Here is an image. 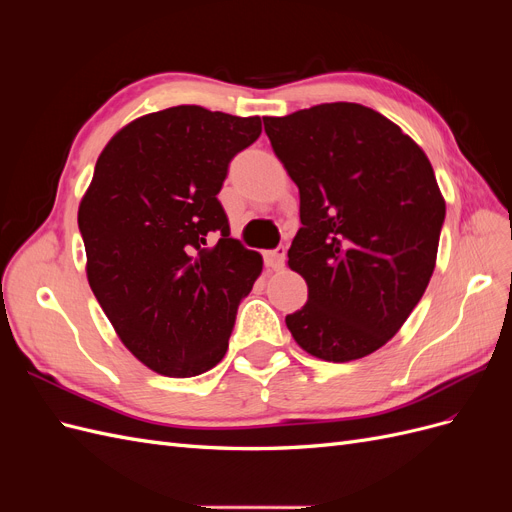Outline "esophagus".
Listing matches in <instances>:
<instances>
[{
  "instance_id": "obj_1",
  "label": "esophagus",
  "mask_w": 512,
  "mask_h": 512,
  "mask_svg": "<svg viewBox=\"0 0 512 512\" xmlns=\"http://www.w3.org/2000/svg\"><path fill=\"white\" fill-rule=\"evenodd\" d=\"M284 262H286V247L284 245L275 247V250H271V252H265V265L269 269H275V271L282 269Z\"/></svg>"
}]
</instances>
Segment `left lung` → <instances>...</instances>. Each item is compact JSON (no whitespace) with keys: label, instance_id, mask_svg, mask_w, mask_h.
Wrapping results in <instances>:
<instances>
[{"label":"left lung","instance_id":"obj_1","mask_svg":"<svg viewBox=\"0 0 512 512\" xmlns=\"http://www.w3.org/2000/svg\"><path fill=\"white\" fill-rule=\"evenodd\" d=\"M262 121L301 196L288 267L307 303L286 327L322 361L361 359L401 329L431 280L446 215L436 175L408 134L361 104Z\"/></svg>","mask_w":512,"mask_h":512}]
</instances>
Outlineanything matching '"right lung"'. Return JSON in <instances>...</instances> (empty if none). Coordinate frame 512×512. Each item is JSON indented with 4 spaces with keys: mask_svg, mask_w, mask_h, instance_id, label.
Instances as JSON below:
<instances>
[{
    "mask_svg": "<svg viewBox=\"0 0 512 512\" xmlns=\"http://www.w3.org/2000/svg\"><path fill=\"white\" fill-rule=\"evenodd\" d=\"M260 117L181 104L117 132L79 207L87 280L121 342L149 369L192 378L228 350L262 256L230 237L218 194Z\"/></svg>",
    "mask_w": 512,
    "mask_h": 512,
    "instance_id": "right-lung-1",
    "label": "right lung"
}]
</instances>
